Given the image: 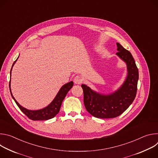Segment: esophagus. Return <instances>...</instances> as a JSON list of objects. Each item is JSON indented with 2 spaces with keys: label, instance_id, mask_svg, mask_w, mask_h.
<instances>
[{
  "label": "esophagus",
  "instance_id": "esophagus-1",
  "mask_svg": "<svg viewBox=\"0 0 158 158\" xmlns=\"http://www.w3.org/2000/svg\"><path fill=\"white\" fill-rule=\"evenodd\" d=\"M82 82V79L81 76H76V77H74V82L76 84H81Z\"/></svg>",
  "mask_w": 158,
  "mask_h": 158
}]
</instances>
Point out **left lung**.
I'll return each mask as SVG.
<instances>
[{
  "label": "left lung",
  "mask_w": 158,
  "mask_h": 158,
  "mask_svg": "<svg viewBox=\"0 0 158 158\" xmlns=\"http://www.w3.org/2000/svg\"><path fill=\"white\" fill-rule=\"evenodd\" d=\"M116 55L127 65V76L123 84L114 92L105 94L98 93L85 84L81 87L84 93V104L92 116L102 119L120 116L129 107L136 98L138 69L131 52L117 42Z\"/></svg>",
  "instance_id": "obj_1"
}]
</instances>
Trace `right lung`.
I'll list each match as a JSON object with an SVG mask.
<instances>
[{"mask_svg": "<svg viewBox=\"0 0 158 158\" xmlns=\"http://www.w3.org/2000/svg\"><path fill=\"white\" fill-rule=\"evenodd\" d=\"M18 59V58H17ZM17 60L13 63L12 68L10 70V77H11V72L12 67L17 61ZM74 85V83L73 81H71L68 83H67L62 85L60 90L59 91L58 93L57 94L55 98L53 99V101L46 107L42 108L41 109L39 110H29L27 109L24 107H22L21 105H20L17 101L14 98L12 92H11V89H10V81L9 82V88H10V91L11 96L15 102L16 104L18 106L19 109L22 111L24 114H25L29 119L33 120V121H43V120H48L50 119L53 118L55 117L59 112V110L61 107L62 102L65 98V96L67 95V93L69 91V90L73 87Z\"/></svg>", "mask_w": 158, "mask_h": 158, "instance_id": "add662e5", "label": "right lung"}]
</instances>
